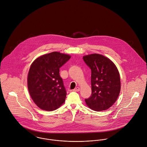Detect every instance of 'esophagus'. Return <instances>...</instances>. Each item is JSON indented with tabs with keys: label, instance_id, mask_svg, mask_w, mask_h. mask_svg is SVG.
I'll return each instance as SVG.
<instances>
[{
	"label": "esophagus",
	"instance_id": "esophagus-1",
	"mask_svg": "<svg viewBox=\"0 0 147 147\" xmlns=\"http://www.w3.org/2000/svg\"><path fill=\"white\" fill-rule=\"evenodd\" d=\"M73 91L74 92H79L80 91V88H78V87L76 88L75 89H73Z\"/></svg>",
	"mask_w": 147,
	"mask_h": 147
}]
</instances>
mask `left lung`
<instances>
[{
  "label": "left lung",
  "instance_id": "obj_1",
  "mask_svg": "<svg viewBox=\"0 0 147 147\" xmlns=\"http://www.w3.org/2000/svg\"><path fill=\"white\" fill-rule=\"evenodd\" d=\"M83 59L92 72V94L85 102L93 111L107 110L116 101L120 92L118 69L111 60L101 54L85 55Z\"/></svg>",
  "mask_w": 147,
  "mask_h": 147
}]
</instances>
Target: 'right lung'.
<instances>
[{
  "label": "right lung",
  "instance_id": "obj_1",
  "mask_svg": "<svg viewBox=\"0 0 147 147\" xmlns=\"http://www.w3.org/2000/svg\"><path fill=\"white\" fill-rule=\"evenodd\" d=\"M71 58L54 51L36 58L31 64L27 77L29 93L41 109L52 111L65 101L66 91L59 76V69Z\"/></svg>",
  "mask_w": 147,
  "mask_h": 147
}]
</instances>
